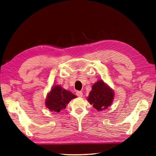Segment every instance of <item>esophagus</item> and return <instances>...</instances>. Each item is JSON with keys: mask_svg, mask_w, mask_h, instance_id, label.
I'll use <instances>...</instances> for the list:
<instances>
[{"mask_svg": "<svg viewBox=\"0 0 156 156\" xmlns=\"http://www.w3.org/2000/svg\"><path fill=\"white\" fill-rule=\"evenodd\" d=\"M76 95L78 97H82L83 96V93H82V91H77L76 92Z\"/></svg>", "mask_w": 156, "mask_h": 156, "instance_id": "esophagus-1", "label": "esophagus"}]
</instances>
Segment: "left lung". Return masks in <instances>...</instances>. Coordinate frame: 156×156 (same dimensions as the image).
I'll return each mask as SVG.
<instances>
[{"label":"left lung","instance_id":"obj_1","mask_svg":"<svg viewBox=\"0 0 156 156\" xmlns=\"http://www.w3.org/2000/svg\"><path fill=\"white\" fill-rule=\"evenodd\" d=\"M114 91L103 80L97 81L92 86L87 101L93 108L102 110L108 108L114 99Z\"/></svg>","mask_w":156,"mask_h":156}]
</instances>
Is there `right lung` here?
I'll use <instances>...</instances> for the list:
<instances>
[{
    "label": "right lung",
    "mask_w": 156,
    "mask_h": 156,
    "mask_svg": "<svg viewBox=\"0 0 156 156\" xmlns=\"http://www.w3.org/2000/svg\"><path fill=\"white\" fill-rule=\"evenodd\" d=\"M76 97L70 91L65 90L60 86H53L46 99V107L52 112H59L66 108L70 100Z\"/></svg>",
    "instance_id": "obj_1"
}]
</instances>
